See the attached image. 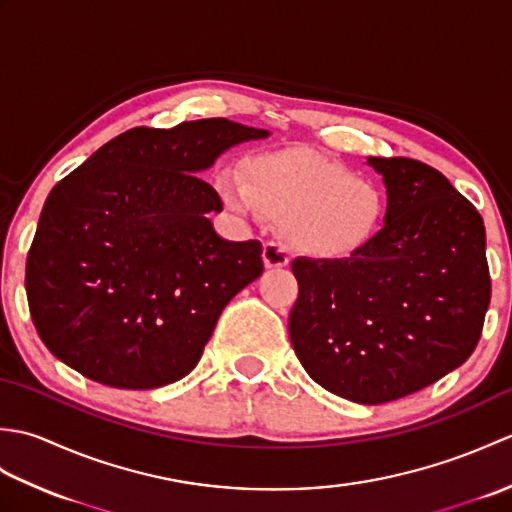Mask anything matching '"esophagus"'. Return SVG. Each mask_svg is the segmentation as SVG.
<instances>
[{
    "mask_svg": "<svg viewBox=\"0 0 512 512\" xmlns=\"http://www.w3.org/2000/svg\"><path fill=\"white\" fill-rule=\"evenodd\" d=\"M290 262V255L284 244L277 242H268L264 246V264L266 268H284Z\"/></svg>",
    "mask_w": 512,
    "mask_h": 512,
    "instance_id": "34e87169",
    "label": "esophagus"
}]
</instances>
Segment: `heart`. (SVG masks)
<instances>
[{"mask_svg": "<svg viewBox=\"0 0 512 512\" xmlns=\"http://www.w3.org/2000/svg\"><path fill=\"white\" fill-rule=\"evenodd\" d=\"M215 187L235 213L281 220L288 242L317 259L356 255L387 217L385 191L374 180L314 151L253 156L244 162V178L222 173Z\"/></svg>", "mask_w": 512, "mask_h": 512, "instance_id": "obj_1", "label": "heart"}]
</instances>
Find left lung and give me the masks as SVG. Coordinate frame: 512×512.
I'll list each match as a JSON object with an SVG mask.
<instances>
[{
	"label": "left lung",
	"mask_w": 512,
	"mask_h": 512,
	"mask_svg": "<svg viewBox=\"0 0 512 512\" xmlns=\"http://www.w3.org/2000/svg\"><path fill=\"white\" fill-rule=\"evenodd\" d=\"M387 187L385 226L345 259L297 257L288 332L303 369L336 396L380 405L460 367L491 301L475 206L429 165L367 158Z\"/></svg>",
	"instance_id": "left-lung-1"
}]
</instances>
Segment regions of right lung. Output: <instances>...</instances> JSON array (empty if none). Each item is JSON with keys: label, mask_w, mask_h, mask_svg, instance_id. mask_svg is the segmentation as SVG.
<instances>
[{"label": "right lung", "mask_w": 512, "mask_h": 512, "mask_svg": "<svg viewBox=\"0 0 512 512\" xmlns=\"http://www.w3.org/2000/svg\"><path fill=\"white\" fill-rule=\"evenodd\" d=\"M270 132L202 118L134 127L54 184L26 259L32 323L76 372L118 389L176 383L226 303L264 273L262 244L228 242L198 173Z\"/></svg>", "instance_id": "1"}]
</instances>
